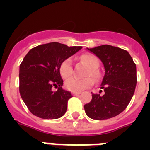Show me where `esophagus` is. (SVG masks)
<instances>
[{
  "instance_id": "34e87169",
  "label": "esophagus",
  "mask_w": 150,
  "mask_h": 150,
  "mask_svg": "<svg viewBox=\"0 0 150 150\" xmlns=\"http://www.w3.org/2000/svg\"><path fill=\"white\" fill-rule=\"evenodd\" d=\"M71 94L73 95V96H79V95L81 94V92H76V91H72Z\"/></svg>"
}]
</instances>
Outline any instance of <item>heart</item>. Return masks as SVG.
<instances>
[{
	"label": "heart",
	"instance_id": "b5f03b06",
	"mask_svg": "<svg viewBox=\"0 0 150 150\" xmlns=\"http://www.w3.org/2000/svg\"><path fill=\"white\" fill-rule=\"evenodd\" d=\"M80 60L88 66V70L86 75H91V77L97 80L100 77V73L98 71L97 67H99L100 62L99 59L93 54H84L80 57ZM59 71L63 79H67L71 77L73 73V67H72V60L70 58L63 60L60 64ZM93 84V79L90 77H86L83 79H79L76 77H72L67 79L65 82V88L71 91H81L86 88L91 87Z\"/></svg>",
	"mask_w": 150,
	"mask_h": 150
}]
</instances>
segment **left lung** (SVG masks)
Instances as JSON below:
<instances>
[{
  "label": "left lung",
  "mask_w": 150,
  "mask_h": 150,
  "mask_svg": "<svg viewBox=\"0 0 150 150\" xmlns=\"http://www.w3.org/2000/svg\"><path fill=\"white\" fill-rule=\"evenodd\" d=\"M88 50L103 62L105 74L100 88L104 94H92L91 102L84 105L85 112L91 119H109L122 112L134 94L136 64L129 52L119 47L102 45Z\"/></svg>",
  "instance_id": "1"
}]
</instances>
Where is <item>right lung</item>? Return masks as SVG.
Here are the masks:
<instances>
[{"label":"right lung","mask_w":150,"mask_h":150,"mask_svg":"<svg viewBox=\"0 0 150 150\" xmlns=\"http://www.w3.org/2000/svg\"><path fill=\"white\" fill-rule=\"evenodd\" d=\"M82 46L50 42L34 47L25 56L19 70V91L29 110L42 119H58L67 112L71 93L63 90L59 67ZM53 86L58 88L52 91Z\"/></svg>","instance_id":"1"}]
</instances>
